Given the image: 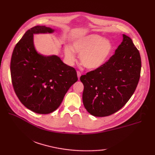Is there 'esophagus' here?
<instances>
[{
	"instance_id": "obj_1",
	"label": "esophagus",
	"mask_w": 155,
	"mask_h": 155,
	"mask_svg": "<svg viewBox=\"0 0 155 155\" xmlns=\"http://www.w3.org/2000/svg\"><path fill=\"white\" fill-rule=\"evenodd\" d=\"M77 77H78V79H79L80 77H81V72H80V71H77Z\"/></svg>"
}]
</instances>
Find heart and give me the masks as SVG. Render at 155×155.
<instances>
[{
	"label": "heart",
	"instance_id": "obj_1",
	"mask_svg": "<svg viewBox=\"0 0 155 155\" xmlns=\"http://www.w3.org/2000/svg\"><path fill=\"white\" fill-rule=\"evenodd\" d=\"M74 51L80 54L81 64L85 68L93 70L101 67L108 60L112 51V44L100 35H90L75 41L72 48H65V57L70 63L75 61Z\"/></svg>",
	"mask_w": 155,
	"mask_h": 155
}]
</instances>
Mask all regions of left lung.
Masks as SVG:
<instances>
[{
  "mask_svg": "<svg viewBox=\"0 0 155 155\" xmlns=\"http://www.w3.org/2000/svg\"><path fill=\"white\" fill-rule=\"evenodd\" d=\"M140 52L132 39L123 40L101 67L82 75L83 104L94 117H107L123 107L135 91L140 76Z\"/></svg>",
  "mask_w": 155,
  "mask_h": 155,
  "instance_id": "8db88e82",
  "label": "left lung"
}]
</instances>
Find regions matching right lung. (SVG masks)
<instances>
[{"mask_svg": "<svg viewBox=\"0 0 155 155\" xmlns=\"http://www.w3.org/2000/svg\"><path fill=\"white\" fill-rule=\"evenodd\" d=\"M53 31L45 26L28 30L16 45L11 61L16 96L25 107L38 114L57 110L68 90L78 81L74 68L63 63L57 56L44 57L35 50L33 34Z\"/></svg>", "mask_w": 155, "mask_h": 155, "instance_id": "obj_1", "label": "right lung"}]
</instances>
